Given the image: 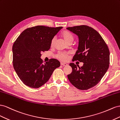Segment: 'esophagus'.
<instances>
[{
	"mask_svg": "<svg viewBox=\"0 0 120 120\" xmlns=\"http://www.w3.org/2000/svg\"><path fill=\"white\" fill-rule=\"evenodd\" d=\"M61 65H62V66H66L68 65V64L67 63H63V62H61Z\"/></svg>",
	"mask_w": 120,
	"mask_h": 120,
	"instance_id": "34e87169",
	"label": "esophagus"
}]
</instances>
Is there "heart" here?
I'll return each mask as SVG.
<instances>
[{
	"label": "heart",
	"instance_id": "1",
	"mask_svg": "<svg viewBox=\"0 0 120 120\" xmlns=\"http://www.w3.org/2000/svg\"><path fill=\"white\" fill-rule=\"evenodd\" d=\"M61 36L67 43L72 42L74 39V37L72 34L68 30H64L61 33ZM55 42V38H53L51 41V46H53L54 45ZM56 57L61 61H66L68 60L69 58V54L67 53H59L57 54Z\"/></svg>",
	"mask_w": 120,
	"mask_h": 120
}]
</instances>
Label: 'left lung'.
Listing matches in <instances>:
<instances>
[{"label": "left lung", "instance_id": "1", "mask_svg": "<svg viewBox=\"0 0 120 120\" xmlns=\"http://www.w3.org/2000/svg\"><path fill=\"white\" fill-rule=\"evenodd\" d=\"M67 29L79 38L78 50L72 61L83 63L81 67L73 63H70L72 71L67 75L68 78L79 90H88L101 81L108 69L109 48L100 34L91 27L81 25L68 27Z\"/></svg>", "mask_w": 120, "mask_h": 120}]
</instances>
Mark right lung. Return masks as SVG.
<instances>
[{
    "instance_id": "add662e5",
    "label": "right lung",
    "mask_w": 120,
    "mask_h": 120,
    "mask_svg": "<svg viewBox=\"0 0 120 120\" xmlns=\"http://www.w3.org/2000/svg\"><path fill=\"white\" fill-rule=\"evenodd\" d=\"M62 26H37L24 30L12 46L13 66L26 86L39 88L49 80L54 70L60 66L55 59L43 63L41 53L48 51L51 41Z\"/></svg>"
}]
</instances>
